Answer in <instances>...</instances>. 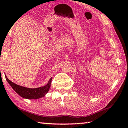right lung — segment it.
I'll list each match as a JSON object with an SVG mask.
<instances>
[{"label":"right lung","mask_w":128,"mask_h":128,"mask_svg":"<svg viewBox=\"0 0 128 128\" xmlns=\"http://www.w3.org/2000/svg\"><path fill=\"white\" fill-rule=\"evenodd\" d=\"M6 76V79L10 84L12 89L15 90L16 93L21 96L22 97L26 98V99H37L41 97H44L46 94L48 93V91L50 89L51 84H52V78H51L48 84L43 87H40L35 89H31V88H27L23 86L18 85L14 82H11L10 80L8 79Z\"/></svg>","instance_id":"add662e5"}]
</instances>
